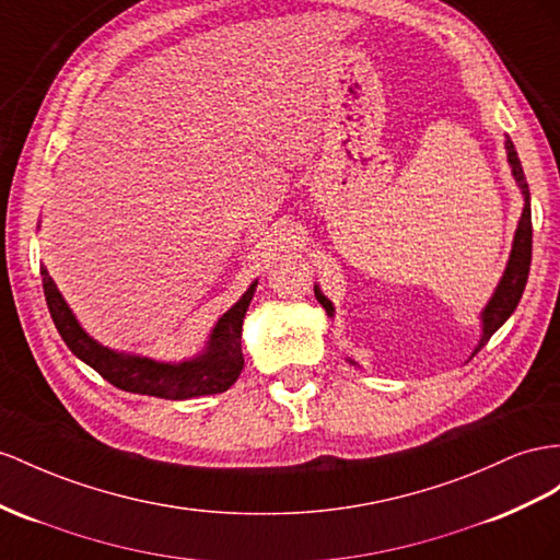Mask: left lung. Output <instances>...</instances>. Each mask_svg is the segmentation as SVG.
Returning <instances> with one entry per match:
<instances>
[{"label": "left lung", "instance_id": "1", "mask_svg": "<svg viewBox=\"0 0 560 560\" xmlns=\"http://www.w3.org/2000/svg\"><path fill=\"white\" fill-rule=\"evenodd\" d=\"M506 151H509V163L513 167L515 182H518V186L525 194V208H523V218L518 222V232H515V238H513V250H511L504 277H501L497 291L490 300V305H487L482 312V338L472 354H478L485 348V342L492 338L497 328L511 317L515 307H518L521 295H523L525 283H527V275H529V260H533V214H529L527 182L523 175L518 153H515L511 141H506ZM314 295H317L322 307L328 312V317H334V305L319 293V289H314Z\"/></svg>", "mask_w": 560, "mask_h": 560}]
</instances>
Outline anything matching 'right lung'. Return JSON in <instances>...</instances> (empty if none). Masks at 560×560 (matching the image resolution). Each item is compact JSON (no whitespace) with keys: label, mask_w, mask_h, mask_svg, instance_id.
<instances>
[{"label":"right lung","mask_w":560,"mask_h":560,"mask_svg":"<svg viewBox=\"0 0 560 560\" xmlns=\"http://www.w3.org/2000/svg\"><path fill=\"white\" fill-rule=\"evenodd\" d=\"M39 275L42 285H45L49 314L70 352L78 354L82 362H88L98 376H104L116 388L163 399H191L224 393L241 376V326L257 283H253L246 295L214 326L206 354H200L194 362L161 364L147 360V357H125L98 346L75 322L73 312L66 305L45 265L39 267Z\"/></svg>","instance_id":"right-lung-1"}]
</instances>
